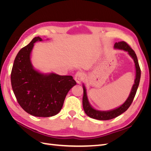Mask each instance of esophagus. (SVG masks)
Segmentation results:
<instances>
[{"label":"esophagus","mask_w":151,"mask_h":151,"mask_svg":"<svg viewBox=\"0 0 151 151\" xmlns=\"http://www.w3.org/2000/svg\"><path fill=\"white\" fill-rule=\"evenodd\" d=\"M74 79L77 82V83L80 84L81 82H83V81H84V74L81 72H77L74 76Z\"/></svg>","instance_id":"1"}]
</instances>
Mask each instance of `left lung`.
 I'll use <instances>...</instances> for the list:
<instances>
[{
	"mask_svg": "<svg viewBox=\"0 0 151 151\" xmlns=\"http://www.w3.org/2000/svg\"><path fill=\"white\" fill-rule=\"evenodd\" d=\"M114 47L115 48H119L121 50H123L124 51L128 52L130 55L134 58V60L135 62V69H136V77L135 79V83L132 87V89L131 91V93L130 94L129 97L127 98L126 101L123 103L122 106L116 109H113L111 111H100L94 109L93 107H91L88 102V98H87L86 94V90L85 88V86H83V105L84 110L86 114L89 117L94 118V119H97L99 120H111L113 118L117 117L118 116L120 115L121 114L124 113L125 111L127 110V109L130 107L132 104L133 100L134 99L135 96L137 93V90L138 86L140 83V68L139 64L137 57L136 54L134 50L132 49L129 45H128L125 42H120L118 43H115Z\"/></svg>",
	"mask_w": 151,
	"mask_h": 151,
	"instance_id": "left-lung-1",
	"label": "left lung"
}]
</instances>
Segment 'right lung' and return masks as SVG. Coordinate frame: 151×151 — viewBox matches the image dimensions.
<instances>
[{
  "mask_svg": "<svg viewBox=\"0 0 151 151\" xmlns=\"http://www.w3.org/2000/svg\"><path fill=\"white\" fill-rule=\"evenodd\" d=\"M35 37L21 48L15 58L11 80L17 101L25 111L38 117H49L61 110L67 94L77 83L71 76L43 75L35 70L30 61Z\"/></svg>",
  "mask_w": 151,
  "mask_h": 151,
  "instance_id": "right-lung-1",
  "label": "right lung"
}]
</instances>
